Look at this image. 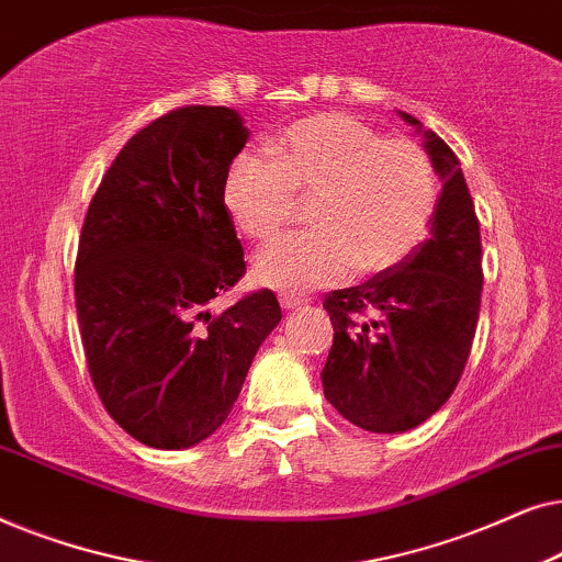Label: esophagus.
<instances>
[{"instance_id":"obj_1","label":"esophagus","mask_w":562,"mask_h":562,"mask_svg":"<svg viewBox=\"0 0 562 562\" xmlns=\"http://www.w3.org/2000/svg\"><path fill=\"white\" fill-rule=\"evenodd\" d=\"M281 306L283 310H296V306H304L306 299L304 296H296V294H281Z\"/></svg>"}]
</instances>
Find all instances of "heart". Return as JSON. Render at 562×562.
Segmentation results:
<instances>
[{"label":"heart","mask_w":562,"mask_h":562,"mask_svg":"<svg viewBox=\"0 0 562 562\" xmlns=\"http://www.w3.org/2000/svg\"><path fill=\"white\" fill-rule=\"evenodd\" d=\"M276 160L240 153L225 179V206L243 235L271 240L314 199L317 229L268 245L256 279L279 291L342 281L352 268L381 273L427 237L437 179L427 153L404 137H383L350 114H317L291 125L273 145Z\"/></svg>","instance_id":"obj_1"}]
</instances>
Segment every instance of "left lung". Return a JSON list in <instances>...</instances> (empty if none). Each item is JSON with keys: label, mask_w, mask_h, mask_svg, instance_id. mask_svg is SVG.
<instances>
[{"label": "left lung", "mask_w": 562, "mask_h": 562, "mask_svg": "<svg viewBox=\"0 0 562 562\" xmlns=\"http://www.w3.org/2000/svg\"><path fill=\"white\" fill-rule=\"evenodd\" d=\"M422 135L440 176L429 237L402 263L327 294L335 337L322 386L327 402L368 432H406L456 391L481 312V229L460 160L432 130Z\"/></svg>", "instance_id": "8db88e82"}]
</instances>
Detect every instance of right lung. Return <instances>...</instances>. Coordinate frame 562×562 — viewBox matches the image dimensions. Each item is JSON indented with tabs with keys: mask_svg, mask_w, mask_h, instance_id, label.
I'll use <instances>...</instances> for the list:
<instances>
[{
	"mask_svg": "<svg viewBox=\"0 0 562 562\" xmlns=\"http://www.w3.org/2000/svg\"><path fill=\"white\" fill-rule=\"evenodd\" d=\"M248 137L229 106H179L130 137L83 217V356L104 409L148 448L206 440L281 322L268 289L212 312L245 276L225 179Z\"/></svg>",
	"mask_w": 562,
	"mask_h": 562,
	"instance_id": "obj_1",
	"label": "right lung"
}]
</instances>
